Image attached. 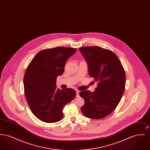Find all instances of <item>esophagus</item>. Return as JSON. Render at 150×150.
I'll return each mask as SVG.
<instances>
[{"label": "esophagus", "instance_id": "1", "mask_svg": "<svg viewBox=\"0 0 150 150\" xmlns=\"http://www.w3.org/2000/svg\"><path fill=\"white\" fill-rule=\"evenodd\" d=\"M79 93H80V92L79 91H76V97H79Z\"/></svg>", "mask_w": 150, "mask_h": 150}]
</instances>
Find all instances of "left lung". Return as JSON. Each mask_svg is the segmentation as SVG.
Here are the masks:
<instances>
[{
  "label": "left lung",
  "instance_id": "1",
  "mask_svg": "<svg viewBox=\"0 0 150 150\" xmlns=\"http://www.w3.org/2000/svg\"><path fill=\"white\" fill-rule=\"evenodd\" d=\"M88 64L90 76L98 81L94 92L87 90L79 95L85 103L81 111L86 117L100 119L114 111L125 90V70L119 58L111 50L99 47L79 48Z\"/></svg>",
  "mask_w": 150,
  "mask_h": 150
}]
</instances>
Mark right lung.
<instances>
[{
    "label": "right lung",
    "instance_id": "right-lung-1",
    "mask_svg": "<svg viewBox=\"0 0 150 150\" xmlns=\"http://www.w3.org/2000/svg\"><path fill=\"white\" fill-rule=\"evenodd\" d=\"M76 48L56 47L40 51L32 59L25 73V96L33 114L48 123L60 121L63 108L76 96L71 88H56L57 76L64 72L66 61Z\"/></svg>",
    "mask_w": 150,
    "mask_h": 150
}]
</instances>
